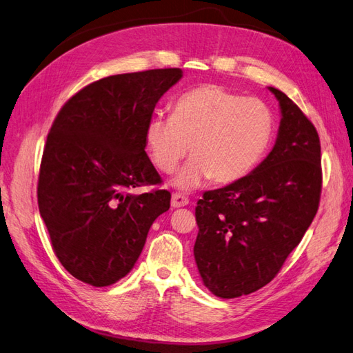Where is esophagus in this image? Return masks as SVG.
Here are the masks:
<instances>
[{
	"label": "esophagus",
	"mask_w": 353,
	"mask_h": 353,
	"mask_svg": "<svg viewBox=\"0 0 353 353\" xmlns=\"http://www.w3.org/2000/svg\"><path fill=\"white\" fill-rule=\"evenodd\" d=\"M188 203H190V199L181 193H174L172 200H170L172 208H183V206H187Z\"/></svg>",
	"instance_id": "1"
}]
</instances>
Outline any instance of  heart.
Listing matches in <instances>:
<instances>
[{
  "label": "heart",
  "mask_w": 353,
  "mask_h": 353,
  "mask_svg": "<svg viewBox=\"0 0 353 353\" xmlns=\"http://www.w3.org/2000/svg\"><path fill=\"white\" fill-rule=\"evenodd\" d=\"M272 137L270 108L220 84H200L184 92L174 103L172 116L156 114L145 132L151 160L161 172H172L192 151L194 157L176 178L183 188L209 176L218 184L243 178L259 165Z\"/></svg>",
  "instance_id": "heart-1"
}]
</instances>
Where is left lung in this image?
<instances>
[{
  "label": "left lung",
  "instance_id": "1",
  "mask_svg": "<svg viewBox=\"0 0 353 353\" xmlns=\"http://www.w3.org/2000/svg\"><path fill=\"white\" fill-rule=\"evenodd\" d=\"M281 126L270 154L250 175L205 192L196 206L194 259L216 297L234 299L279 273L315 218L321 192L316 128L283 92Z\"/></svg>",
  "mask_w": 353,
  "mask_h": 353
}]
</instances>
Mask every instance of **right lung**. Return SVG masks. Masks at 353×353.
Returning a JSON list of instances; mask_svg holds the SVG:
<instances>
[{
  "label": "right lung",
  "mask_w": 353,
  "mask_h": 353,
  "mask_svg": "<svg viewBox=\"0 0 353 353\" xmlns=\"http://www.w3.org/2000/svg\"><path fill=\"white\" fill-rule=\"evenodd\" d=\"M179 68L117 74L85 85L47 135L37 197L52 248L75 279L108 287L132 270L156 218L170 206L145 153L156 103Z\"/></svg>",
  "instance_id": "right-lung-1"
}]
</instances>
